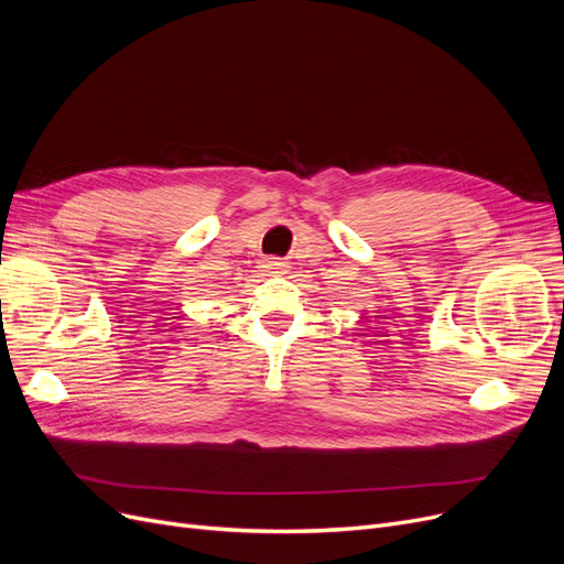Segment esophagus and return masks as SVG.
I'll use <instances>...</instances> for the list:
<instances>
[{
  "label": "esophagus",
  "mask_w": 564,
  "mask_h": 564,
  "mask_svg": "<svg viewBox=\"0 0 564 564\" xmlns=\"http://www.w3.org/2000/svg\"><path fill=\"white\" fill-rule=\"evenodd\" d=\"M264 267L269 269V272H281L285 264L281 260H276V258H269V260H264Z\"/></svg>",
  "instance_id": "34e87169"
}]
</instances>
